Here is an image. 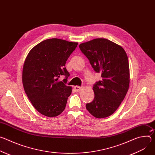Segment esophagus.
I'll list each match as a JSON object with an SVG mask.
<instances>
[{
  "label": "esophagus",
  "mask_w": 155,
  "mask_h": 155,
  "mask_svg": "<svg viewBox=\"0 0 155 155\" xmlns=\"http://www.w3.org/2000/svg\"><path fill=\"white\" fill-rule=\"evenodd\" d=\"M74 89H75V90L76 91L79 92V91H80L83 89V87H80V86H74Z\"/></svg>",
  "instance_id": "34e87169"
}]
</instances>
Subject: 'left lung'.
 Wrapping results in <instances>:
<instances>
[{"mask_svg":"<svg viewBox=\"0 0 155 155\" xmlns=\"http://www.w3.org/2000/svg\"><path fill=\"white\" fill-rule=\"evenodd\" d=\"M102 80L96 83L93 90L94 100L86 108L97 118L112 115L120 105L128 91L130 74L128 58L118 44L105 38H95L79 45Z\"/></svg>","mask_w":155,"mask_h":155,"instance_id":"left-lung-1","label":"left lung"}]
</instances>
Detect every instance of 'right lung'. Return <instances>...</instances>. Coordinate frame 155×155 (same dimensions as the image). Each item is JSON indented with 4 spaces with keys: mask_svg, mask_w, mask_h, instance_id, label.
<instances>
[{
    "mask_svg": "<svg viewBox=\"0 0 155 155\" xmlns=\"http://www.w3.org/2000/svg\"><path fill=\"white\" fill-rule=\"evenodd\" d=\"M77 42L60 38L41 41L28 53L23 69V84L34 107L43 115L54 117L65 108L72 87L66 85L70 75L65 62L75 50ZM66 76L63 81L59 80Z\"/></svg>",
    "mask_w": 155,
    "mask_h": 155,
    "instance_id": "add662e5",
    "label": "right lung"
}]
</instances>
